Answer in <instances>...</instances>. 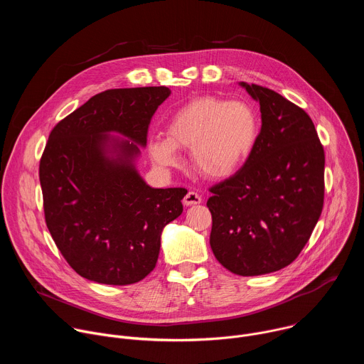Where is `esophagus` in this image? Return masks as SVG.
<instances>
[{"label": "esophagus", "mask_w": 364, "mask_h": 364, "mask_svg": "<svg viewBox=\"0 0 364 364\" xmlns=\"http://www.w3.org/2000/svg\"><path fill=\"white\" fill-rule=\"evenodd\" d=\"M183 203L186 205H193V204H200L201 203V196L196 191H188L184 198H183Z\"/></svg>", "instance_id": "esophagus-1"}]
</instances>
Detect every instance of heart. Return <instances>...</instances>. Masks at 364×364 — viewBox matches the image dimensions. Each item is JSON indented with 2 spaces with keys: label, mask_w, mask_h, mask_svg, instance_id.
I'll return each instance as SVG.
<instances>
[{
  "label": "heart",
  "mask_w": 364,
  "mask_h": 364,
  "mask_svg": "<svg viewBox=\"0 0 364 364\" xmlns=\"http://www.w3.org/2000/svg\"><path fill=\"white\" fill-rule=\"evenodd\" d=\"M261 119L249 102L201 97L177 111L166 128V138H152L148 149L163 167L180 161L177 148L191 149L196 170L209 178L236 173L253 152Z\"/></svg>",
  "instance_id": "obj_1"
}]
</instances>
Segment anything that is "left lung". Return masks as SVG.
I'll return each mask as SVG.
<instances>
[{"mask_svg": "<svg viewBox=\"0 0 364 364\" xmlns=\"http://www.w3.org/2000/svg\"><path fill=\"white\" fill-rule=\"evenodd\" d=\"M259 100L262 128L243 167L209 188L210 246L240 277L292 264L313 233L324 204L323 144L309 115L272 89L240 83Z\"/></svg>", "mask_w": 364, "mask_h": 364, "instance_id": "1", "label": "left lung"}]
</instances>
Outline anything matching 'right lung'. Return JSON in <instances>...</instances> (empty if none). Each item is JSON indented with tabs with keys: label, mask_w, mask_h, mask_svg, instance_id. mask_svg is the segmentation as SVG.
I'll use <instances>...</instances> for the list:
<instances>
[{
	"label": "right lung",
	"mask_w": 364,
	"mask_h": 364,
	"mask_svg": "<svg viewBox=\"0 0 364 364\" xmlns=\"http://www.w3.org/2000/svg\"><path fill=\"white\" fill-rule=\"evenodd\" d=\"M166 86L109 89L92 96L48 135L40 159L47 229L70 268L107 285L144 279L157 264L161 232L183 213L187 190L152 188L132 160L146 144L152 115L170 96ZM108 132L133 142L107 155Z\"/></svg>",
	"instance_id": "add662e5"
}]
</instances>
